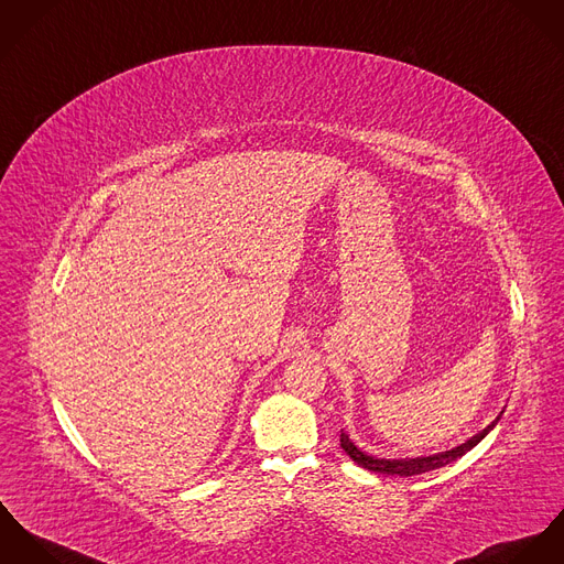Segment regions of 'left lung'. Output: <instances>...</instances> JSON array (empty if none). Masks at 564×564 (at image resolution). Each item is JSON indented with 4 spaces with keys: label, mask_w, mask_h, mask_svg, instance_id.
Listing matches in <instances>:
<instances>
[{
    "label": "left lung",
    "mask_w": 564,
    "mask_h": 564,
    "mask_svg": "<svg viewBox=\"0 0 564 564\" xmlns=\"http://www.w3.org/2000/svg\"><path fill=\"white\" fill-rule=\"evenodd\" d=\"M501 413H503V411H501ZM501 413L487 429H482V431L476 433L474 437L467 438L465 443L454 445L452 449H445V452L431 454V456L378 458V456H372V454L364 452L359 445H355V441L350 438L348 433H344V431H341L339 443H341L344 452H346L359 467L370 469V471H376V474H389V476H402V478H406V476H417V474H426V471H433V469H438V467H445V465H449L452 460H456V458H460L463 454H467L471 447H476L482 438L487 437V435L498 426Z\"/></svg>",
    "instance_id": "obj_1"
}]
</instances>
